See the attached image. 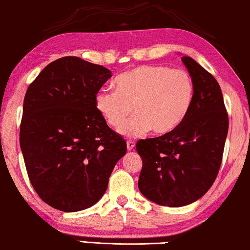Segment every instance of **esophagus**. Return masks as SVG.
<instances>
[{"instance_id": "1", "label": "esophagus", "mask_w": 250, "mask_h": 250, "mask_svg": "<svg viewBox=\"0 0 250 250\" xmlns=\"http://www.w3.org/2000/svg\"><path fill=\"white\" fill-rule=\"evenodd\" d=\"M134 146H136V144H134V141H126V149H128V151H131V150L134 148Z\"/></svg>"}]
</instances>
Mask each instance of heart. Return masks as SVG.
I'll return each mask as SVG.
<instances>
[{"instance_id":"obj_1","label":"heart","mask_w":250,"mask_h":250,"mask_svg":"<svg viewBox=\"0 0 250 250\" xmlns=\"http://www.w3.org/2000/svg\"><path fill=\"white\" fill-rule=\"evenodd\" d=\"M116 91L100 90L94 104L111 128L120 130L134 106L135 116L121 134L136 137L148 132H171L191 108L195 84L187 71L166 65H141L125 71L114 81Z\"/></svg>"}]
</instances>
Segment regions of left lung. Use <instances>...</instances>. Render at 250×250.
Instances as JSON below:
<instances>
[{"label":"left lung","instance_id":"1","mask_svg":"<svg viewBox=\"0 0 250 250\" xmlns=\"http://www.w3.org/2000/svg\"><path fill=\"white\" fill-rule=\"evenodd\" d=\"M181 60L195 84L189 113L171 132L136 145L142 159L140 192L167 207L191 204L210 189L223 160L229 125L219 83L193 59Z\"/></svg>","mask_w":250,"mask_h":250}]
</instances>
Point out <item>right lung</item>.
<instances>
[{"mask_svg":"<svg viewBox=\"0 0 250 250\" xmlns=\"http://www.w3.org/2000/svg\"><path fill=\"white\" fill-rule=\"evenodd\" d=\"M111 71L78 57L47 64L23 102L20 146L27 176L51 207L80 211L104 195L109 177L126 152L94 104Z\"/></svg>","mask_w":250,"mask_h":250,"instance_id":"1","label":"right lung"}]
</instances>
